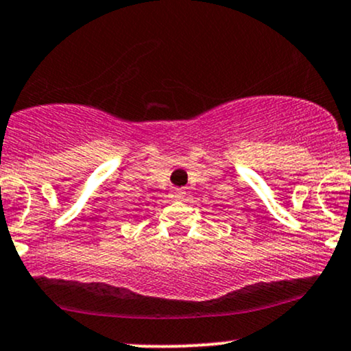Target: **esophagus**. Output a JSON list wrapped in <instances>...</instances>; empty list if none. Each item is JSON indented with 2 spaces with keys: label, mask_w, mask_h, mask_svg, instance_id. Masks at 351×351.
Returning <instances> with one entry per match:
<instances>
[{
  "label": "esophagus",
  "mask_w": 351,
  "mask_h": 351,
  "mask_svg": "<svg viewBox=\"0 0 351 351\" xmlns=\"http://www.w3.org/2000/svg\"><path fill=\"white\" fill-rule=\"evenodd\" d=\"M171 198L176 199V201H181V199L184 198V191L181 188H175L171 191Z\"/></svg>",
  "instance_id": "1"
}]
</instances>
